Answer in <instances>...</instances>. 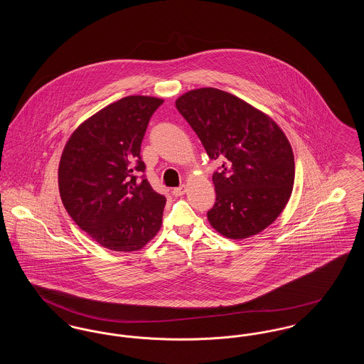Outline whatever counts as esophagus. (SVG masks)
Returning a JSON list of instances; mask_svg holds the SVG:
<instances>
[{
  "mask_svg": "<svg viewBox=\"0 0 364 364\" xmlns=\"http://www.w3.org/2000/svg\"><path fill=\"white\" fill-rule=\"evenodd\" d=\"M186 192H187V187L186 186H180L178 188H173L172 190V193H173L174 196H183Z\"/></svg>",
  "mask_w": 364,
  "mask_h": 364,
  "instance_id": "34e87169",
  "label": "esophagus"
}]
</instances>
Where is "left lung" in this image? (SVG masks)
<instances>
[{
  "label": "left lung",
  "mask_w": 364,
  "mask_h": 364,
  "mask_svg": "<svg viewBox=\"0 0 364 364\" xmlns=\"http://www.w3.org/2000/svg\"><path fill=\"white\" fill-rule=\"evenodd\" d=\"M176 107L200 139L210 159L215 203L210 225L228 239L254 236L277 220L294 190L289 140L267 114L223 90L205 87L177 98Z\"/></svg>",
  "instance_id": "8db88e82"
}]
</instances>
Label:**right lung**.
I'll list each match as a JSON object with an SVG mask.
<instances>
[{
    "instance_id": "1",
    "label": "right lung",
    "mask_w": 364,
    "mask_h": 364,
    "mask_svg": "<svg viewBox=\"0 0 364 364\" xmlns=\"http://www.w3.org/2000/svg\"><path fill=\"white\" fill-rule=\"evenodd\" d=\"M162 102L129 95L107 105L73 131L60 159L64 208L90 237L112 251H139L162 225L165 196L135 176L146 169L140 144Z\"/></svg>"
}]
</instances>
